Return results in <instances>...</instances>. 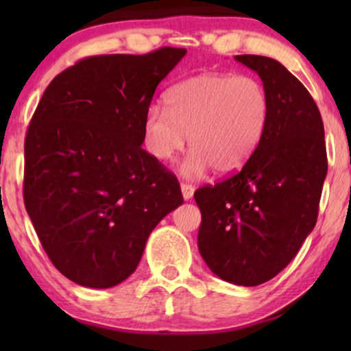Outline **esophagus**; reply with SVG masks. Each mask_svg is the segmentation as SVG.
Listing matches in <instances>:
<instances>
[{
	"instance_id": "obj_1",
	"label": "esophagus",
	"mask_w": 351,
	"mask_h": 351,
	"mask_svg": "<svg viewBox=\"0 0 351 351\" xmlns=\"http://www.w3.org/2000/svg\"><path fill=\"white\" fill-rule=\"evenodd\" d=\"M180 190H182V196H184L185 201H189L193 198V193H195V186L190 185V184H182L180 185Z\"/></svg>"
}]
</instances>
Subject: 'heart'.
<instances>
[{
	"label": "heart",
	"mask_w": 351,
	"mask_h": 351,
	"mask_svg": "<svg viewBox=\"0 0 351 351\" xmlns=\"http://www.w3.org/2000/svg\"><path fill=\"white\" fill-rule=\"evenodd\" d=\"M167 108L152 105L143 131L152 156L171 161L190 137L193 152L180 167L182 176L199 177L210 167L233 174L249 161L261 142L268 118V94L249 75L201 73L176 84Z\"/></svg>",
	"instance_id": "heart-1"
}]
</instances>
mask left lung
<instances>
[{
  "instance_id": "left-lung-1",
  "label": "left lung",
  "mask_w": 351,
  "mask_h": 351,
  "mask_svg": "<svg viewBox=\"0 0 351 351\" xmlns=\"http://www.w3.org/2000/svg\"><path fill=\"white\" fill-rule=\"evenodd\" d=\"M234 59L261 76L268 118L243 169L196 190L198 249L220 280L258 286L295 257L315 228L328 156L323 119L305 86L270 57Z\"/></svg>"
}]
</instances>
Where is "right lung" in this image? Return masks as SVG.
I'll use <instances>...</instances> for the list:
<instances>
[{
	"label": "right lung",
	"instance_id": "add662e5",
	"mask_svg": "<svg viewBox=\"0 0 351 351\" xmlns=\"http://www.w3.org/2000/svg\"><path fill=\"white\" fill-rule=\"evenodd\" d=\"M185 54L88 57L38 104L23 199L47 257L76 285L107 289L131 276L153 228L184 203L176 176L142 143L158 84Z\"/></svg>",
	"mask_w": 351,
	"mask_h": 351
}]
</instances>
